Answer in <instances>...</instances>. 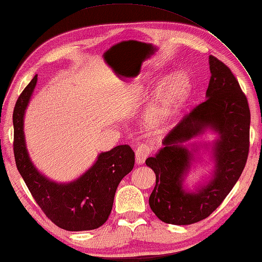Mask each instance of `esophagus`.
I'll use <instances>...</instances> for the list:
<instances>
[{"label":"esophagus","mask_w":262,"mask_h":262,"mask_svg":"<svg viewBox=\"0 0 262 262\" xmlns=\"http://www.w3.org/2000/svg\"><path fill=\"white\" fill-rule=\"evenodd\" d=\"M149 154H150L149 146L146 144H139L137 146L136 153H135V159H136V163L138 164V165H142V164H144Z\"/></svg>","instance_id":"34e87169"}]
</instances>
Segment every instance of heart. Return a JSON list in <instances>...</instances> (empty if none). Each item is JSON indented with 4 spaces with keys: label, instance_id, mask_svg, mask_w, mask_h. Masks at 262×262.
Returning a JSON list of instances; mask_svg holds the SVG:
<instances>
[{
    "label": "heart",
    "instance_id": "obj_1",
    "mask_svg": "<svg viewBox=\"0 0 262 262\" xmlns=\"http://www.w3.org/2000/svg\"><path fill=\"white\" fill-rule=\"evenodd\" d=\"M190 94V82L183 76L164 82L148 107L147 120L150 125L162 127L168 124Z\"/></svg>",
    "mask_w": 262,
    "mask_h": 262
}]
</instances>
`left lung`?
<instances>
[{
	"label": "left lung",
	"mask_w": 262,
	"mask_h": 262,
	"mask_svg": "<svg viewBox=\"0 0 262 262\" xmlns=\"http://www.w3.org/2000/svg\"><path fill=\"white\" fill-rule=\"evenodd\" d=\"M209 64L206 99L168 133L163 147L145 162L156 175L148 201L150 209L160 220L175 226L208 217L232 190L248 159L250 109L247 97L222 61L210 56ZM206 131L215 132L217 138L204 144L189 143ZM201 149L210 153L214 171L208 181L187 190L185 178Z\"/></svg>",
	"instance_id": "left-lung-1"
}]
</instances>
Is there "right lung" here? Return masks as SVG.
Instances as JSON below:
<instances>
[{
  "label": "right lung",
  "instance_id": "obj_1",
  "mask_svg": "<svg viewBox=\"0 0 262 262\" xmlns=\"http://www.w3.org/2000/svg\"><path fill=\"white\" fill-rule=\"evenodd\" d=\"M38 82L35 75L16 100L13 112L14 157L17 171L45 214L67 231L101 227L111 214L120 181L135 164L128 145L101 151L96 162L74 181L58 183L42 174L30 159L24 136V115Z\"/></svg>",
  "mask_w": 262,
  "mask_h": 262
}]
</instances>
